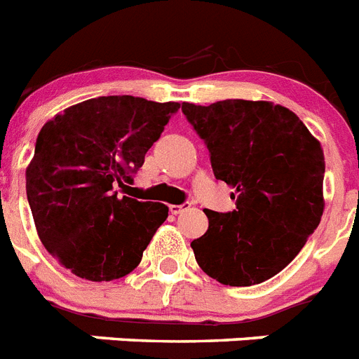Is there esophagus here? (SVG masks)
Instances as JSON below:
<instances>
[{"instance_id":"34e87169","label":"esophagus","mask_w":359,"mask_h":359,"mask_svg":"<svg viewBox=\"0 0 359 359\" xmlns=\"http://www.w3.org/2000/svg\"><path fill=\"white\" fill-rule=\"evenodd\" d=\"M168 209H170V212L172 214H182V212H185V210H189L191 209V203H182V205H170V207H168Z\"/></svg>"}]
</instances>
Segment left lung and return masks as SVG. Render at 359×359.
I'll return each mask as SVG.
<instances>
[{
    "label": "left lung",
    "mask_w": 359,
    "mask_h": 359,
    "mask_svg": "<svg viewBox=\"0 0 359 359\" xmlns=\"http://www.w3.org/2000/svg\"><path fill=\"white\" fill-rule=\"evenodd\" d=\"M209 149L217 180L231 185L232 212L205 210L209 231L191 243L205 274L231 287L262 283L283 271L323 214L325 158L292 110L269 101L183 103Z\"/></svg>",
    "instance_id": "obj_1"
}]
</instances>
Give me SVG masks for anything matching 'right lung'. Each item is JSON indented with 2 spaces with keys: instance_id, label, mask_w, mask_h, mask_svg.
<instances>
[{
  "instance_id": "obj_1",
  "label": "right lung",
  "mask_w": 359,
  "mask_h": 359,
  "mask_svg": "<svg viewBox=\"0 0 359 359\" xmlns=\"http://www.w3.org/2000/svg\"><path fill=\"white\" fill-rule=\"evenodd\" d=\"M180 103L101 96L69 107L43 125L27 167V200L45 249L90 281L123 278L168 207L119 198Z\"/></svg>"
}]
</instances>
